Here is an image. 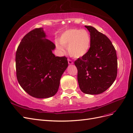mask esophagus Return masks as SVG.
Returning a JSON list of instances; mask_svg holds the SVG:
<instances>
[{"instance_id":"34e87169","label":"esophagus","mask_w":133,"mask_h":133,"mask_svg":"<svg viewBox=\"0 0 133 133\" xmlns=\"http://www.w3.org/2000/svg\"><path fill=\"white\" fill-rule=\"evenodd\" d=\"M68 63H69V64H72L73 63H74V62H72V61L71 60H70V59H68Z\"/></svg>"}]
</instances>
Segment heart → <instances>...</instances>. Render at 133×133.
I'll return each instance as SVG.
<instances>
[{
    "instance_id": "obj_1",
    "label": "heart",
    "mask_w": 133,
    "mask_h": 133,
    "mask_svg": "<svg viewBox=\"0 0 133 133\" xmlns=\"http://www.w3.org/2000/svg\"><path fill=\"white\" fill-rule=\"evenodd\" d=\"M91 42V36L88 31L76 28L66 30L58 38L59 44L63 47H67L70 56L76 58L82 57L88 52ZM56 45L58 50L64 51L58 43H57Z\"/></svg>"
}]
</instances>
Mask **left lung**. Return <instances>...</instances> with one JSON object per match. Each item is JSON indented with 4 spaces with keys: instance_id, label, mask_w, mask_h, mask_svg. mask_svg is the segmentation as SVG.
Returning <instances> with one entry per match:
<instances>
[{
    "instance_id": "obj_1",
    "label": "left lung",
    "mask_w": 133,
    "mask_h": 133,
    "mask_svg": "<svg viewBox=\"0 0 133 133\" xmlns=\"http://www.w3.org/2000/svg\"><path fill=\"white\" fill-rule=\"evenodd\" d=\"M90 33L91 45L87 54L75 61L79 89L83 93L97 95L105 91L115 81L117 61L111 42L92 26L85 25Z\"/></svg>"
}]
</instances>
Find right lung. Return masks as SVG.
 Masks as SVG:
<instances>
[{
	"label": "right lung",
	"instance_id": "add662e5",
	"mask_svg": "<svg viewBox=\"0 0 133 133\" xmlns=\"http://www.w3.org/2000/svg\"><path fill=\"white\" fill-rule=\"evenodd\" d=\"M43 28H36L23 38L16 55L18 81L32 97L46 98L57 92L60 79L68 67L66 57H56V45Z\"/></svg>",
	"mask_w": 133,
	"mask_h": 133
}]
</instances>
